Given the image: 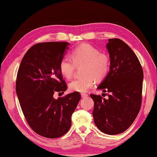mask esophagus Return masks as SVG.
<instances>
[{"instance_id": "obj_1", "label": "esophagus", "mask_w": 157, "mask_h": 157, "mask_svg": "<svg viewBox=\"0 0 157 157\" xmlns=\"http://www.w3.org/2000/svg\"><path fill=\"white\" fill-rule=\"evenodd\" d=\"M81 96H82V97L84 98L87 97V96H88V94H84V93H82V94H81Z\"/></svg>"}]
</instances>
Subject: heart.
Listing matches in <instances>:
<instances>
[{"label":"heart","instance_id":"obj_1","mask_svg":"<svg viewBox=\"0 0 157 157\" xmlns=\"http://www.w3.org/2000/svg\"><path fill=\"white\" fill-rule=\"evenodd\" d=\"M71 59L64 56L59 62V70L63 76L71 78L75 72V66L84 65V75L78 77L69 83L72 92H85L94 85L95 79L100 81L107 75L111 66V60L106 53L89 44L77 46L71 52Z\"/></svg>","mask_w":157,"mask_h":157}]
</instances>
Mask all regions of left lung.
Segmentation results:
<instances>
[{
    "mask_svg": "<svg viewBox=\"0 0 157 157\" xmlns=\"http://www.w3.org/2000/svg\"><path fill=\"white\" fill-rule=\"evenodd\" d=\"M106 48L110 71L98 89L109 94L107 99L90 94L94 102L92 115L102 132L115 135L128 129L140 110L144 73L137 56L121 40L109 39Z\"/></svg>",
    "mask_w": 157,
    "mask_h": 157,
    "instance_id": "1",
    "label": "left lung"
}]
</instances>
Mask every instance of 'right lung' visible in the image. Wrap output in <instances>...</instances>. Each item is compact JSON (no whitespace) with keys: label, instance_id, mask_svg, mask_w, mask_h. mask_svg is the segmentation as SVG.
I'll list each match as a JSON object with an SVG mask.
<instances>
[{"label":"right lung","instance_id":"add662e5","mask_svg":"<svg viewBox=\"0 0 157 157\" xmlns=\"http://www.w3.org/2000/svg\"><path fill=\"white\" fill-rule=\"evenodd\" d=\"M69 43L41 42L25 53L16 79V93L29 127L38 135L56 138L65 134L81 94L74 92L55 99V92L67 88L59 62Z\"/></svg>","mask_w":157,"mask_h":157}]
</instances>
